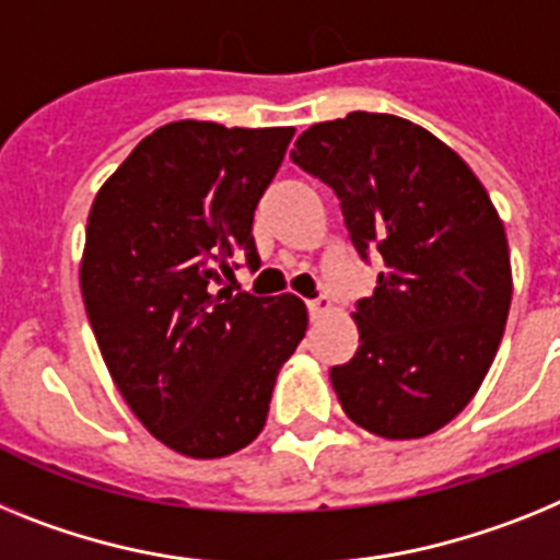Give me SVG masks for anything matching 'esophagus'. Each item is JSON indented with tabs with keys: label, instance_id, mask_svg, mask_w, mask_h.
I'll return each instance as SVG.
<instances>
[{
	"label": "esophagus",
	"instance_id": "1",
	"mask_svg": "<svg viewBox=\"0 0 560 560\" xmlns=\"http://www.w3.org/2000/svg\"><path fill=\"white\" fill-rule=\"evenodd\" d=\"M307 310H310V318H313V320L327 318V315L332 313V301H329L327 295H320V299L307 301Z\"/></svg>",
	"mask_w": 560,
	"mask_h": 560
}]
</instances>
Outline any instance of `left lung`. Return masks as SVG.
<instances>
[{
    "instance_id": "1",
    "label": "left lung",
    "mask_w": 560,
    "mask_h": 560,
    "mask_svg": "<svg viewBox=\"0 0 560 560\" xmlns=\"http://www.w3.org/2000/svg\"><path fill=\"white\" fill-rule=\"evenodd\" d=\"M290 158L338 194L363 259L377 250L386 265L352 313L361 347L329 372L340 406L383 440L434 434L474 400L502 343V217L448 143L386 112L310 126Z\"/></svg>"
}]
</instances>
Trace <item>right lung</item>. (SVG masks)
<instances>
[{"mask_svg":"<svg viewBox=\"0 0 560 560\" xmlns=\"http://www.w3.org/2000/svg\"><path fill=\"white\" fill-rule=\"evenodd\" d=\"M293 135L174 120L90 208L78 279L101 358L145 431L191 459L261 434L279 369L307 332L299 295L211 293L236 256L259 267L253 211Z\"/></svg>","mask_w":560,"mask_h":560,"instance_id":"obj_1","label":"right lung"}]
</instances>
